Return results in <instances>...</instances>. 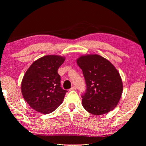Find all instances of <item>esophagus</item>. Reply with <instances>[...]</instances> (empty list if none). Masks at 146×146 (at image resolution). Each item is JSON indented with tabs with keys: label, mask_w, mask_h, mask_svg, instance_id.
<instances>
[{
	"label": "esophagus",
	"mask_w": 146,
	"mask_h": 146,
	"mask_svg": "<svg viewBox=\"0 0 146 146\" xmlns=\"http://www.w3.org/2000/svg\"><path fill=\"white\" fill-rule=\"evenodd\" d=\"M76 90V87L75 86H72L70 89V91H71V90Z\"/></svg>",
	"instance_id": "esophagus-1"
}]
</instances>
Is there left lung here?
<instances>
[{
	"mask_svg": "<svg viewBox=\"0 0 146 146\" xmlns=\"http://www.w3.org/2000/svg\"><path fill=\"white\" fill-rule=\"evenodd\" d=\"M86 84L82 105L95 115L116 107L122 96L123 83L119 72L107 59L98 54L82 55L76 60Z\"/></svg>",
	"mask_w": 146,
	"mask_h": 146,
	"instance_id": "1",
	"label": "left lung"
}]
</instances>
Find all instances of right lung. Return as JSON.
I'll list each match as a JSON object with an SVG mask.
<instances>
[{
	"instance_id": "right-lung-1",
	"label": "right lung",
	"mask_w": 146,
	"mask_h": 146,
	"mask_svg": "<svg viewBox=\"0 0 146 146\" xmlns=\"http://www.w3.org/2000/svg\"><path fill=\"white\" fill-rule=\"evenodd\" d=\"M64 60L61 56H44L33 62L24 75L22 94L36 111L50 113L63 103L67 91L61 87L58 70Z\"/></svg>"
}]
</instances>
